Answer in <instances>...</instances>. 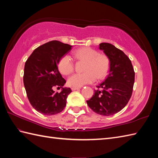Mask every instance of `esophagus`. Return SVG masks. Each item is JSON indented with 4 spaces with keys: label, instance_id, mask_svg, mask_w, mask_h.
<instances>
[{
    "label": "esophagus",
    "instance_id": "obj_1",
    "mask_svg": "<svg viewBox=\"0 0 158 158\" xmlns=\"http://www.w3.org/2000/svg\"><path fill=\"white\" fill-rule=\"evenodd\" d=\"M81 88V87H72L71 88V89L73 90V91H74V90H76V89H79Z\"/></svg>",
    "mask_w": 158,
    "mask_h": 158
}]
</instances>
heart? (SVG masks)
<instances>
[{
	"mask_svg": "<svg viewBox=\"0 0 158 158\" xmlns=\"http://www.w3.org/2000/svg\"><path fill=\"white\" fill-rule=\"evenodd\" d=\"M74 57L79 60L85 61L83 68L85 72L75 73L68 79L69 85L81 87L94 82L96 79L102 80L107 76L110 69V59L105 53H99L97 50L88 47L77 49L73 53ZM60 72L64 75H70L74 70V62L68 55L63 56L58 64Z\"/></svg>",
	"mask_w": 158,
	"mask_h": 158,
	"instance_id": "heart-1",
	"label": "heart"
}]
</instances>
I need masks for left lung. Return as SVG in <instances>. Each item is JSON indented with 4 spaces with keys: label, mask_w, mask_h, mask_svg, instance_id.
<instances>
[{
    "label": "left lung",
    "mask_w": 158,
    "mask_h": 158,
    "mask_svg": "<svg viewBox=\"0 0 158 158\" xmlns=\"http://www.w3.org/2000/svg\"><path fill=\"white\" fill-rule=\"evenodd\" d=\"M99 45L110 59L109 73L105 81L97 86L87 104L96 113L109 116L119 112L128 102L132 94L135 73L131 60L122 50L107 43Z\"/></svg>",
    "instance_id": "8db88e82"
}]
</instances>
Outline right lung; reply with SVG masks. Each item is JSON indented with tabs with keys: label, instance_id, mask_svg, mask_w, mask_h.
<instances>
[{
	"label": "right lung",
	"instance_id": "add662e5",
	"mask_svg": "<svg viewBox=\"0 0 158 158\" xmlns=\"http://www.w3.org/2000/svg\"><path fill=\"white\" fill-rule=\"evenodd\" d=\"M71 48L58 41H49L36 48L25 63L23 78L26 94L33 108L43 115L59 113L66 105L70 88H62L60 92L53 89L62 88L66 83L58 64Z\"/></svg>",
	"mask_w": 158,
	"mask_h": 158
}]
</instances>
